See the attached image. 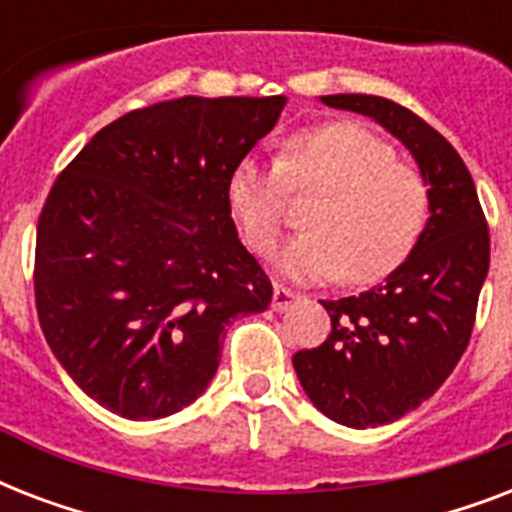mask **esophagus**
Returning <instances> with one entry per match:
<instances>
[{
	"instance_id": "esophagus-1",
	"label": "esophagus",
	"mask_w": 512,
	"mask_h": 512,
	"mask_svg": "<svg viewBox=\"0 0 512 512\" xmlns=\"http://www.w3.org/2000/svg\"><path fill=\"white\" fill-rule=\"evenodd\" d=\"M297 300H303V295H297V292H292V289L287 287L273 289V311H287L289 305L297 303Z\"/></svg>"
}]
</instances>
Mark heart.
<instances>
[{"label":"heart","instance_id":"heart-1","mask_svg":"<svg viewBox=\"0 0 512 512\" xmlns=\"http://www.w3.org/2000/svg\"><path fill=\"white\" fill-rule=\"evenodd\" d=\"M289 191L319 193L305 212L308 231L279 257L281 273L295 281L382 279L412 255L430 217L428 183L401 167L396 148L361 124L297 132L279 162L244 156L233 167L228 201L255 252L276 247Z\"/></svg>","mask_w":512,"mask_h":512}]
</instances>
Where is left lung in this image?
I'll use <instances>...</instances> for the list:
<instances>
[{
  "label": "left lung",
  "instance_id": "obj_1",
  "mask_svg": "<svg viewBox=\"0 0 512 512\" xmlns=\"http://www.w3.org/2000/svg\"><path fill=\"white\" fill-rule=\"evenodd\" d=\"M369 116L414 156L430 191L417 247L385 284L321 300L332 332L292 356L305 396L345 428L401 420L436 393L468 348L489 271V228L476 185L452 143L409 108L377 95H321Z\"/></svg>",
  "mask_w": 512,
  "mask_h": 512
}]
</instances>
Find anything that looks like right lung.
Wrapping results in <instances>:
<instances>
[{"label": "right lung", "mask_w": 512, "mask_h": 512, "mask_svg": "<svg viewBox=\"0 0 512 512\" xmlns=\"http://www.w3.org/2000/svg\"><path fill=\"white\" fill-rule=\"evenodd\" d=\"M284 106V95H185L130 111L52 185L36 225V313L60 366L108 412L159 420L193 404L225 327L271 305L228 177Z\"/></svg>", "instance_id": "right-lung-1"}]
</instances>
